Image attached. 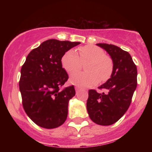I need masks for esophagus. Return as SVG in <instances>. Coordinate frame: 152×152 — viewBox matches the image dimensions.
I'll use <instances>...</instances> for the list:
<instances>
[{
    "mask_svg": "<svg viewBox=\"0 0 152 152\" xmlns=\"http://www.w3.org/2000/svg\"><path fill=\"white\" fill-rule=\"evenodd\" d=\"M75 89H76V91H79L80 89H81V88H80V87H78V86H76V87H75Z\"/></svg>",
    "mask_w": 152,
    "mask_h": 152,
    "instance_id": "34e87169",
    "label": "esophagus"
}]
</instances>
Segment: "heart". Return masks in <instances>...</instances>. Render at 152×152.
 <instances>
[{"instance_id":"obj_1","label":"heart","mask_w":152,"mask_h":152,"mask_svg":"<svg viewBox=\"0 0 152 152\" xmlns=\"http://www.w3.org/2000/svg\"><path fill=\"white\" fill-rule=\"evenodd\" d=\"M78 53L74 50L66 51L61 58L62 67L69 74L79 70L82 64L86 72H76L70 77V82L81 86H91L109 79L113 73L112 59L106 55L104 50L93 45L79 47Z\"/></svg>"}]
</instances>
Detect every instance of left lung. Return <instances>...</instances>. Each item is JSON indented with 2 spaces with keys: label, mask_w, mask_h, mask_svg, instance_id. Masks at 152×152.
<instances>
[{
  "label": "left lung",
  "mask_w": 152,
  "mask_h": 152,
  "mask_svg": "<svg viewBox=\"0 0 152 152\" xmlns=\"http://www.w3.org/2000/svg\"><path fill=\"white\" fill-rule=\"evenodd\" d=\"M111 56L114 69L111 78L99 86L106 92L88 91L86 108L91 119L102 126L114 124L126 113L137 85V69L132 56L119 47L97 43Z\"/></svg>",
  "instance_id": "1"
}]
</instances>
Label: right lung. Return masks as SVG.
Instances as JSON below:
<instances>
[{
	"label": "right lung",
	"instance_id": "add662e5",
	"mask_svg": "<svg viewBox=\"0 0 152 152\" xmlns=\"http://www.w3.org/2000/svg\"><path fill=\"white\" fill-rule=\"evenodd\" d=\"M80 42L49 39L33 49L20 70L19 88L23 107L39 126L54 129L66 121L69 100L76 94L74 86L61 89L69 76L62 68L64 53Z\"/></svg>",
	"mask_w": 152,
	"mask_h": 152
}]
</instances>
